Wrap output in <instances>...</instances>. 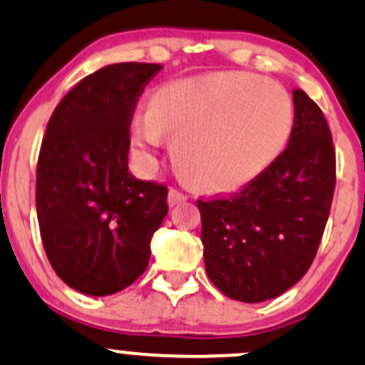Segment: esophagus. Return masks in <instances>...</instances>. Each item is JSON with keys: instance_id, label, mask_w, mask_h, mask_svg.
Listing matches in <instances>:
<instances>
[{"instance_id": "1", "label": "esophagus", "mask_w": 365, "mask_h": 365, "mask_svg": "<svg viewBox=\"0 0 365 365\" xmlns=\"http://www.w3.org/2000/svg\"><path fill=\"white\" fill-rule=\"evenodd\" d=\"M186 198H187L186 195L181 193V191L170 190V191H168L167 202H168V205H170V207H174V205H179V204H182V202H186Z\"/></svg>"}]
</instances>
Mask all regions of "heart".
Listing matches in <instances>:
<instances>
[{
	"instance_id": "heart-1",
	"label": "heart",
	"mask_w": 365,
	"mask_h": 365,
	"mask_svg": "<svg viewBox=\"0 0 365 365\" xmlns=\"http://www.w3.org/2000/svg\"><path fill=\"white\" fill-rule=\"evenodd\" d=\"M292 96L251 71H216L158 88L131 121V145L148 156L172 137L184 179L212 193L237 190L269 168L290 140Z\"/></svg>"
}]
</instances>
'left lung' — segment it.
<instances>
[{"instance_id":"1","label":"left lung","mask_w":365,"mask_h":365,"mask_svg":"<svg viewBox=\"0 0 365 365\" xmlns=\"http://www.w3.org/2000/svg\"><path fill=\"white\" fill-rule=\"evenodd\" d=\"M295 121L287 149L247 186L202 202L205 272L240 302L276 299L314 260L336 186V151L322 108L294 91Z\"/></svg>"}]
</instances>
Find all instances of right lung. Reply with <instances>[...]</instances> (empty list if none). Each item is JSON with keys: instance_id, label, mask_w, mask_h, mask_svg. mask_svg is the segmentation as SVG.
Masks as SVG:
<instances>
[{"instance_id": "add662e5", "label": "right lung", "mask_w": 365, "mask_h": 365, "mask_svg": "<svg viewBox=\"0 0 365 365\" xmlns=\"http://www.w3.org/2000/svg\"><path fill=\"white\" fill-rule=\"evenodd\" d=\"M161 65L115 63L82 78L48 119L36 167V216L52 269L105 297L145 270L167 216V187L128 170L137 98Z\"/></svg>"}]
</instances>
